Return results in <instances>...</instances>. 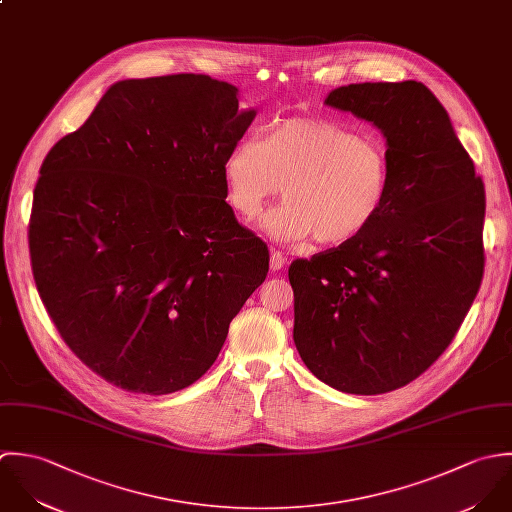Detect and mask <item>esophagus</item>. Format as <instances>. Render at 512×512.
Wrapping results in <instances>:
<instances>
[{
  "label": "esophagus",
  "instance_id": "34e87169",
  "mask_svg": "<svg viewBox=\"0 0 512 512\" xmlns=\"http://www.w3.org/2000/svg\"><path fill=\"white\" fill-rule=\"evenodd\" d=\"M285 255L281 251H271V269L273 271H281L285 265Z\"/></svg>",
  "mask_w": 512,
  "mask_h": 512
}]
</instances>
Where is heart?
Returning a JSON list of instances; mask_svg holds the SVG:
<instances>
[{
  "label": "heart",
  "mask_w": 512,
  "mask_h": 512,
  "mask_svg": "<svg viewBox=\"0 0 512 512\" xmlns=\"http://www.w3.org/2000/svg\"><path fill=\"white\" fill-rule=\"evenodd\" d=\"M390 154L382 140L360 136L330 120L291 118L265 138L237 140L223 160L227 202L255 217L281 192L287 198L263 229L283 241L338 245L360 237L390 194Z\"/></svg>",
  "instance_id": "heart-1"
}]
</instances>
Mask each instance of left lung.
I'll return each instance as SVG.
<instances>
[{"label": "left lung", "instance_id": "obj_1", "mask_svg": "<svg viewBox=\"0 0 512 512\" xmlns=\"http://www.w3.org/2000/svg\"><path fill=\"white\" fill-rule=\"evenodd\" d=\"M324 103L384 132L390 194L360 237L291 263L293 338L320 382L376 396L421 376L473 305L485 269V188L423 83L348 85Z\"/></svg>", "mask_w": 512, "mask_h": 512}]
</instances>
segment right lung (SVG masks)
I'll list each match as a JSON object with an SVG mask.
<instances>
[{
    "label": "right lung",
    "mask_w": 512,
    "mask_h": 512,
    "mask_svg": "<svg viewBox=\"0 0 512 512\" xmlns=\"http://www.w3.org/2000/svg\"><path fill=\"white\" fill-rule=\"evenodd\" d=\"M255 110L207 75L114 83L45 156L29 219L39 297L108 384L164 396L215 362L269 249L225 202Z\"/></svg>",
    "instance_id": "1"
}]
</instances>
